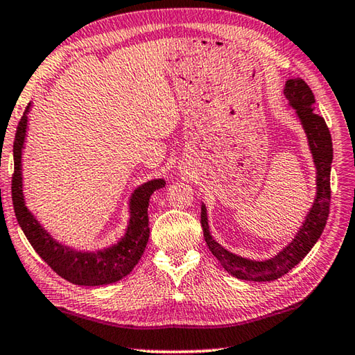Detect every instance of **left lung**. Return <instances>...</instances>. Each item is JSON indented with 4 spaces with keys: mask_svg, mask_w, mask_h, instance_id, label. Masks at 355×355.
<instances>
[{
    "mask_svg": "<svg viewBox=\"0 0 355 355\" xmlns=\"http://www.w3.org/2000/svg\"><path fill=\"white\" fill-rule=\"evenodd\" d=\"M283 94L288 98L289 106L294 107L298 121L302 123V128L308 138V146L317 171L315 198L295 237L280 252L266 260H252L232 254L215 241L209 231L206 206L201 203V226H203L207 248L221 263L225 270L240 280L272 282L288 274L306 257L312 246L320 239L329 215L332 163V140L329 129L326 126L323 116L314 112V94L302 78H295V76L289 78L284 85Z\"/></svg>",
    "mask_w": 355,
    "mask_h": 355,
    "instance_id": "left-lung-1",
    "label": "left lung"
}]
</instances>
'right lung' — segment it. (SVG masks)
<instances>
[{
    "label": "right lung",
    "instance_id": "obj_1",
    "mask_svg": "<svg viewBox=\"0 0 355 355\" xmlns=\"http://www.w3.org/2000/svg\"><path fill=\"white\" fill-rule=\"evenodd\" d=\"M32 103L27 104L24 115L17 128L13 141V177L12 201L19 227L41 259L62 279L78 286H101L121 280L132 272L140 261L149 240V198L159 187H164L163 178H154L138 186L129 198V221L123 237L114 245L98 251H80L55 240L41 226L37 217L26 206L23 192V149L27 135V114Z\"/></svg>",
    "mask_w": 355,
    "mask_h": 355
}]
</instances>
